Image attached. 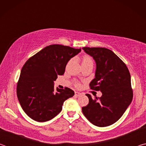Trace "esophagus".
Returning a JSON list of instances; mask_svg holds the SVG:
<instances>
[{
  "label": "esophagus",
  "mask_w": 146,
  "mask_h": 146,
  "mask_svg": "<svg viewBox=\"0 0 146 146\" xmlns=\"http://www.w3.org/2000/svg\"><path fill=\"white\" fill-rule=\"evenodd\" d=\"M75 95L76 96V97H80V96L81 95V93H79V92H75Z\"/></svg>",
  "instance_id": "obj_1"
}]
</instances>
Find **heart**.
<instances>
[{
  "instance_id": "obj_1",
  "label": "heart",
  "mask_w": 146,
  "mask_h": 146,
  "mask_svg": "<svg viewBox=\"0 0 146 146\" xmlns=\"http://www.w3.org/2000/svg\"><path fill=\"white\" fill-rule=\"evenodd\" d=\"M88 64H93V60L90 56L84 55L82 58V66L88 65ZM76 86H77V87H79V86H80V84H78V83H76Z\"/></svg>"
}]
</instances>
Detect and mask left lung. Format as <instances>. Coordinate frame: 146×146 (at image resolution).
I'll return each instance as SVG.
<instances>
[{
	"mask_svg": "<svg viewBox=\"0 0 146 146\" xmlns=\"http://www.w3.org/2000/svg\"><path fill=\"white\" fill-rule=\"evenodd\" d=\"M96 63L95 78L91 89L100 91L101 97L93 100L90 94L89 104L82 108L83 114L95 125L106 127L118 120L133 99L131 75L127 66L110 49L82 48Z\"/></svg>",
	"mask_w": 146,
	"mask_h": 146,
	"instance_id": "left-lung-1",
	"label": "left lung"
}]
</instances>
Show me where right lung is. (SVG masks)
Segmentation results:
<instances>
[{
  "instance_id": "obj_1",
  "label": "right lung",
  "mask_w": 146,
  "mask_h": 146,
  "mask_svg": "<svg viewBox=\"0 0 146 146\" xmlns=\"http://www.w3.org/2000/svg\"><path fill=\"white\" fill-rule=\"evenodd\" d=\"M81 49L53 44L29 58L23 66L17 94L27 115L37 122L52 119L61 111L64 102L75 95L68 88L54 89V81L65 72L66 66Z\"/></svg>"
}]
</instances>
